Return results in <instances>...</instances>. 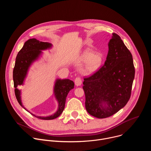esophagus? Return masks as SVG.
<instances>
[{
	"instance_id": "34e87169",
	"label": "esophagus",
	"mask_w": 151,
	"mask_h": 151,
	"mask_svg": "<svg viewBox=\"0 0 151 151\" xmlns=\"http://www.w3.org/2000/svg\"><path fill=\"white\" fill-rule=\"evenodd\" d=\"M75 83L76 86H80L82 83V79L80 77H76L75 79Z\"/></svg>"
}]
</instances>
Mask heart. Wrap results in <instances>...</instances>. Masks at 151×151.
<instances>
[{"label": "heart", "mask_w": 151, "mask_h": 151, "mask_svg": "<svg viewBox=\"0 0 151 151\" xmlns=\"http://www.w3.org/2000/svg\"><path fill=\"white\" fill-rule=\"evenodd\" d=\"M82 60L85 62L83 70L85 72L91 73L96 72L102 65L103 56L100 52H93L91 51H86L83 52Z\"/></svg>", "instance_id": "1"}]
</instances>
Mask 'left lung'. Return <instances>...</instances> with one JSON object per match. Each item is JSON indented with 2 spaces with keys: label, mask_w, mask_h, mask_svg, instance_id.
<instances>
[{
  "label": "left lung",
  "mask_w": 151,
  "mask_h": 151,
  "mask_svg": "<svg viewBox=\"0 0 151 151\" xmlns=\"http://www.w3.org/2000/svg\"><path fill=\"white\" fill-rule=\"evenodd\" d=\"M112 35L103 66L83 78L86 110L97 118L109 117L126 105L131 97L134 78L132 53L119 35Z\"/></svg>",
  "instance_id": "obj_1"
}]
</instances>
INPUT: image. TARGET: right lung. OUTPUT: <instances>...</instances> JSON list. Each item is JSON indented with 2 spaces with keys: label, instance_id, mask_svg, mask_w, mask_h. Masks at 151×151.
Here are the masks:
<instances>
[{
  "label": "right lung",
  "instance_id": "obj_1",
  "mask_svg": "<svg viewBox=\"0 0 151 151\" xmlns=\"http://www.w3.org/2000/svg\"><path fill=\"white\" fill-rule=\"evenodd\" d=\"M51 47V44L49 43L40 42L36 39H30L24 43L23 47L18 52L17 55L13 70L15 94L18 102L24 109H26L25 107H24L21 103L20 90L18 88V86L23 84L30 65L41 53L40 50L47 49ZM74 82L70 79H57L54 87L55 96L58 101L57 111L54 115L47 117L37 116L30 113L34 116L40 119L50 120L57 118L63 112L65 106L66 97L69 91L74 88Z\"/></svg>",
  "mask_w": 151,
  "mask_h": 151
}]
</instances>
